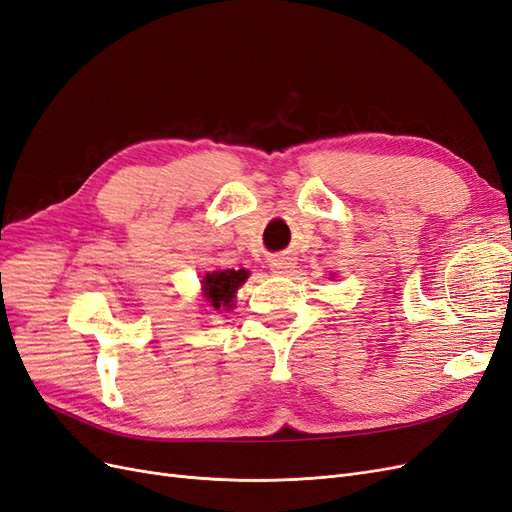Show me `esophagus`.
Here are the masks:
<instances>
[{"instance_id":"1","label":"esophagus","mask_w":512,"mask_h":512,"mask_svg":"<svg viewBox=\"0 0 512 512\" xmlns=\"http://www.w3.org/2000/svg\"><path fill=\"white\" fill-rule=\"evenodd\" d=\"M294 269V258L288 254H282L271 260V271L275 275H288Z\"/></svg>"}]
</instances>
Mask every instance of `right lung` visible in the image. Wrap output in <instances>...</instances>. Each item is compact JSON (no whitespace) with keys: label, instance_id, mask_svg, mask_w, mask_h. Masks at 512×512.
Wrapping results in <instances>:
<instances>
[{"label":"right lung","instance_id":"1","mask_svg":"<svg viewBox=\"0 0 512 512\" xmlns=\"http://www.w3.org/2000/svg\"><path fill=\"white\" fill-rule=\"evenodd\" d=\"M247 280V271L239 269H226V271H213L203 277V290L205 299L213 309L230 307L232 299L239 290V286Z\"/></svg>","mask_w":512,"mask_h":512}]
</instances>
